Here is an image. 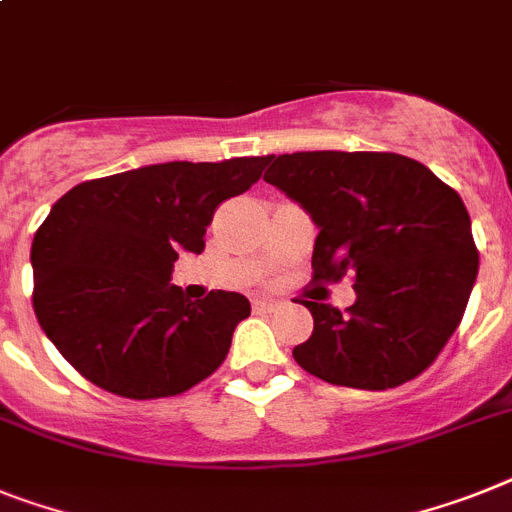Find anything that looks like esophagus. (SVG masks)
<instances>
[{
    "mask_svg": "<svg viewBox=\"0 0 512 512\" xmlns=\"http://www.w3.org/2000/svg\"><path fill=\"white\" fill-rule=\"evenodd\" d=\"M280 301H274V298H253V308L256 311H277Z\"/></svg>",
    "mask_w": 512,
    "mask_h": 512,
    "instance_id": "obj_1",
    "label": "esophagus"
}]
</instances>
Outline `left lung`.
Returning <instances> with one entry per match:
<instances>
[{
	"mask_svg": "<svg viewBox=\"0 0 512 512\" xmlns=\"http://www.w3.org/2000/svg\"><path fill=\"white\" fill-rule=\"evenodd\" d=\"M266 183L319 227L314 282L353 274L345 311L298 301L314 332L293 358L308 374L356 390H390L426 371L458 329L479 272L463 198L429 167L390 151L266 156Z\"/></svg>",
	"mask_w": 512,
	"mask_h": 512,
	"instance_id": "obj_1",
	"label": "left lung"
}]
</instances>
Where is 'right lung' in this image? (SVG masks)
<instances>
[{"label": "right lung", "instance_id": "obj_1", "mask_svg": "<svg viewBox=\"0 0 512 512\" xmlns=\"http://www.w3.org/2000/svg\"><path fill=\"white\" fill-rule=\"evenodd\" d=\"M264 164H151L59 198L31 246L33 311L75 371L120 398L156 400L222 366L251 303L225 290L190 303L170 285L172 266L180 251H204L217 206L246 193Z\"/></svg>", "mask_w": 512, "mask_h": 512}]
</instances>
